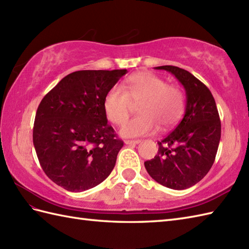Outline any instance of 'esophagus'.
<instances>
[{
	"mask_svg": "<svg viewBox=\"0 0 249 249\" xmlns=\"http://www.w3.org/2000/svg\"><path fill=\"white\" fill-rule=\"evenodd\" d=\"M140 140H126L125 141V144L127 145H136V144H139L140 143Z\"/></svg>",
	"mask_w": 249,
	"mask_h": 249,
	"instance_id": "esophagus-1",
	"label": "esophagus"
}]
</instances>
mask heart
Returning <instances> with one entry per match:
<instances>
[{"mask_svg": "<svg viewBox=\"0 0 249 249\" xmlns=\"http://www.w3.org/2000/svg\"><path fill=\"white\" fill-rule=\"evenodd\" d=\"M134 104H140V115L122 126L123 137H138L153 134L158 125L168 128L182 116L184 95L176 86L150 71L129 76L123 86H114L104 99V111L110 122L121 125L128 119Z\"/></svg>", "mask_w": 249, "mask_h": 249, "instance_id": "obj_1", "label": "heart"}]
</instances>
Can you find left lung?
<instances>
[{
	"label": "left lung",
	"instance_id": "obj_1",
	"mask_svg": "<svg viewBox=\"0 0 249 249\" xmlns=\"http://www.w3.org/2000/svg\"><path fill=\"white\" fill-rule=\"evenodd\" d=\"M155 70L167 71L178 79L186 93V106L182 121L157 142V155L144 166L162 186L186 189L200 182L213 166L221 133L218 110L210 89L189 71L171 65Z\"/></svg>",
	"mask_w": 249,
	"mask_h": 249
}]
</instances>
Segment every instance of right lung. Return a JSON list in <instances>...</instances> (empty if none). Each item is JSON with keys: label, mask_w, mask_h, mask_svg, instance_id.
<instances>
[{"label": "right lung", "mask_w": 249, "mask_h": 249, "mask_svg": "<svg viewBox=\"0 0 249 249\" xmlns=\"http://www.w3.org/2000/svg\"><path fill=\"white\" fill-rule=\"evenodd\" d=\"M126 72H71L37 108L33 128L37 157L47 177L68 192L97 186L113 170L123 141L107 124L104 99Z\"/></svg>", "instance_id": "obj_1"}]
</instances>
